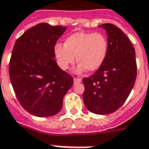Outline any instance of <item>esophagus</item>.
<instances>
[{
    "mask_svg": "<svg viewBox=\"0 0 149 149\" xmlns=\"http://www.w3.org/2000/svg\"><path fill=\"white\" fill-rule=\"evenodd\" d=\"M81 82V79H78V78H74V84H79Z\"/></svg>",
    "mask_w": 149,
    "mask_h": 149,
    "instance_id": "obj_1",
    "label": "esophagus"
}]
</instances>
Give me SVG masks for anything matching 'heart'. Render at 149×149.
<instances>
[{
	"instance_id": "obj_1",
	"label": "heart",
	"mask_w": 149,
	"mask_h": 149,
	"mask_svg": "<svg viewBox=\"0 0 149 149\" xmlns=\"http://www.w3.org/2000/svg\"><path fill=\"white\" fill-rule=\"evenodd\" d=\"M108 50V41L101 33L76 32L65 38L64 45L54 47V56L59 67L63 70L76 61L74 71L78 74L88 70L94 72L104 62Z\"/></svg>"
}]
</instances>
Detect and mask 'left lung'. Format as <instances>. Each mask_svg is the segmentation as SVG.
Listing matches in <instances>:
<instances>
[{"instance_id": "8db88e82", "label": "left lung", "mask_w": 149, "mask_h": 149, "mask_svg": "<svg viewBox=\"0 0 149 149\" xmlns=\"http://www.w3.org/2000/svg\"><path fill=\"white\" fill-rule=\"evenodd\" d=\"M108 50L104 62L84 78L83 99L87 109L97 115L118 110L130 95L137 76L135 51L127 36L112 24H104Z\"/></svg>"}]
</instances>
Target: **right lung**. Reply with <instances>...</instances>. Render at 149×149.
I'll return each mask as SVG.
<instances>
[{
    "label": "right lung",
    "instance_id": "add662e5",
    "mask_svg": "<svg viewBox=\"0 0 149 149\" xmlns=\"http://www.w3.org/2000/svg\"><path fill=\"white\" fill-rule=\"evenodd\" d=\"M65 27L41 23L16 40L9 74L22 107L38 117L55 116L61 110L63 98L74 84L54 60V47Z\"/></svg>",
    "mask_w": 149,
    "mask_h": 149
}]
</instances>
